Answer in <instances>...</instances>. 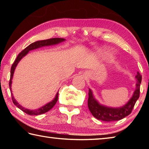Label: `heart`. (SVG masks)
<instances>
[{
  "label": "heart",
  "mask_w": 149,
  "mask_h": 149,
  "mask_svg": "<svg viewBox=\"0 0 149 149\" xmlns=\"http://www.w3.org/2000/svg\"><path fill=\"white\" fill-rule=\"evenodd\" d=\"M110 52V50L108 49H100V53L102 54H109Z\"/></svg>",
  "instance_id": "heart-1"
}]
</instances>
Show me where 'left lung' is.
<instances>
[{
  "label": "left lung",
  "instance_id": "8db88e82",
  "mask_svg": "<svg viewBox=\"0 0 149 149\" xmlns=\"http://www.w3.org/2000/svg\"><path fill=\"white\" fill-rule=\"evenodd\" d=\"M135 77L137 79L136 89L129 101L122 107L112 108L99 104V102L93 97L92 91L89 89L88 108L93 116L98 120L105 121V122H113V121L122 120L130 114L140 95V85L142 76L139 73L137 72Z\"/></svg>",
  "mask_w": 149,
  "mask_h": 149
}]
</instances>
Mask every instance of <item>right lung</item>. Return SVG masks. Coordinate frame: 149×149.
Segmentation results:
<instances>
[{
  "label": "right lung",
  "instance_id": "1",
  "mask_svg": "<svg viewBox=\"0 0 149 149\" xmlns=\"http://www.w3.org/2000/svg\"><path fill=\"white\" fill-rule=\"evenodd\" d=\"M65 41V39L63 38H52V39H46V40H42V41H38L36 42H33V43L30 44L28 47H27L26 49H24L22 51L20 52V53L17 55V56L16 58V59L15 60L14 62L12 64V67H11V70H10V82H9V87H10V92L12 93V88H11V85H12V77H13V75H14V70L16 69V67L17 66L18 62L21 60V59L23 58L24 56H26V55L28 53L29 51L36 49H38V48L42 47H45V46H50V45H56L58 44L60 42H63ZM12 102H13L14 104L16 106L17 108H19L20 110H22L23 112H24L26 114H29V115H31V116H37V115H39V114H44V113L48 112L49 111L51 108L54 107V106L56 104V103L58 100V92L56 93V96H55L54 99L52 100L51 102H50L49 103H47V104H45L43 107H42L41 108H39V109L37 110H29L27 109V108H25L24 107H22L21 105L19 104V103L17 102L16 100H15L13 94L12 93Z\"/></svg>",
  "mask_w": 149,
  "mask_h": 149
}]
</instances>
